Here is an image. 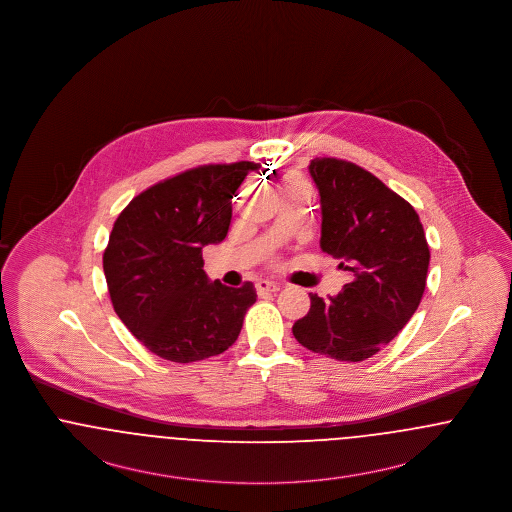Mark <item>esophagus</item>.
I'll return each mask as SVG.
<instances>
[{
  "mask_svg": "<svg viewBox=\"0 0 512 512\" xmlns=\"http://www.w3.org/2000/svg\"><path fill=\"white\" fill-rule=\"evenodd\" d=\"M257 293L259 295H267V293H276L280 290V286L278 284H274V282H270V280H259L257 282Z\"/></svg>",
  "mask_w": 512,
  "mask_h": 512,
  "instance_id": "1",
  "label": "esophagus"
}]
</instances>
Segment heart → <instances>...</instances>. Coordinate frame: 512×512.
<instances>
[{
    "mask_svg": "<svg viewBox=\"0 0 512 512\" xmlns=\"http://www.w3.org/2000/svg\"><path fill=\"white\" fill-rule=\"evenodd\" d=\"M290 186H303V184H301V180H299V178H293L292 184H290Z\"/></svg>",
    "mask_w": 512,
    "mask_h": 512,
    "instance_id": "heart-1",
    "label": "heart"
}]
</instances>
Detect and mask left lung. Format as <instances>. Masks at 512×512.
Masks as SVG:
<instances>
[{
	"instance_id": "8db88e82",
	"label": "left lung",
	"mask_w": 512,
	"mask_h": 512,
	"mask_svg": "<svg viewBox=\"0 0 512 512\" xmlns=\"http://www.w3.org/2000/svg\"><path fill=\"white\" fill-rule=\"evenodd\" d=\"M320 195V249L351 282L293 324L303 347L359 363L386 347L411 320L426 288L430 249L411 203L374 174L340 159H313Z\"/></svg>"
}]
</instances>
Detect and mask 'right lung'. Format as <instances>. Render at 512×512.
Returning a JSON list of instances; mask_svg holds the SVG:
<instances>
[{
	"mask_svg": "<svg viewBox=\"0 0 512 512\" xmlns=\"http://www.w3.org/2000/svg\"><path fill=\"white\" fill-rule=\"evenodd\" d=\"M261 165H205L134 197L103 253L109 295L124 326L161 359L194 363L238 340L257 301L251 282H211L201 251L226 238L232 199Z\"/></svg>",
	"mask_w": 512,
	"mask_h": 512,
	"instance_id": "obj_1",
	"label": "right lung"
}]
</instances>
